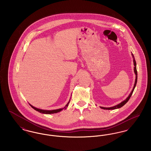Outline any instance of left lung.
Here are the masks:
<instances>
[{"instance_id":"8db88e82","label":"left lung","mask_w":151,"mask_h":151,"mask_svg":"<svg viewBox=\"0 0 151 151\" xmlns=\"http://www.w3.org/2000/svg\"><path fill=\"white\" fill-rule=\"evenodd\" d=\"M132 57H133V62H134V72H135V75H136V79H135V84H134V88H133V89H132V91H131V93L129 94V97L125 100L124 101H123V102H122L121 103H120V104H119L118 105H115L114 106H113V107H110V108H104V107H100V108L101 109H104V110H114V109H118V108H121L122 107L123 105H124L127 102H128V101L129 100V99H130V97H131V95L132 94V93H133V92H134V89H135V86H136V85H137V63H136V61H135V58H134V55H133V54H132Z\"/></svg>"}]
</instances>
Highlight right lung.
I'll use <instances>...</instances> for the list:
<instances>
[{"label": "right lung", "instance_id": "1", "mask_svg": "<svg viewBox=\"0 0 151 151\" xmlns=\"http://www.w3.org/2000/svg\"><path fill=\"white\" fill-rule=\"evenodd\" d=\"M69 102H70V101H69V102L67 103V104L65 106L64 108H63V109H59L52 110H42V109H37V108H35V107L33 106L32 105H31L30 104H29V105H30V106L32 108H33V109H34L35 110H36V111H38V112H40V113H43V114H49L57 113L58 112L60 111H61V110H62L63 109H66V108H67V107H68V104H69Z\"/></svg>", "mask_w": 151, "mask_h": 151}]
</instances>
